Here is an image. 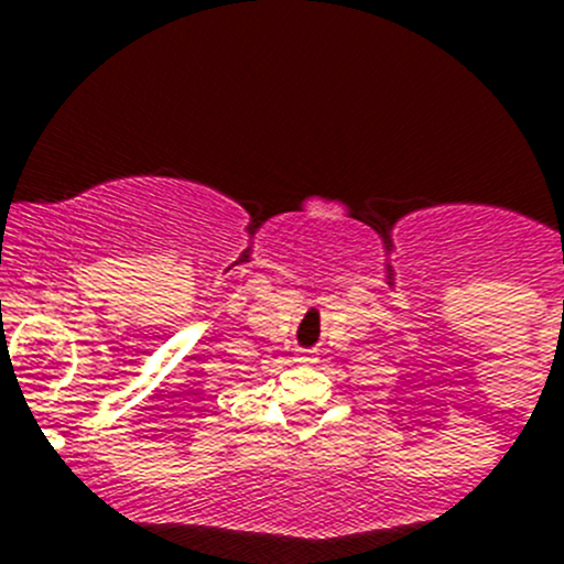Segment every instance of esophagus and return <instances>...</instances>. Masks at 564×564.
Instances as JSON below:
<instances>
[{
	"mask_svg": "<svg viewBox=\"0 0 564 564\" xmlns=\"http://www.w3.org/2000/svg\"><path fill=\"white\" fill-rule=\"evenodd\" d=\"M297 361L300 365H314L317 359H314V356H297Z\"/></svg>",
	"mask_w": 564,
	"mask_h": 564,
	"instance_id": "1",
	"label": "esophagus"
}]
</instances>
